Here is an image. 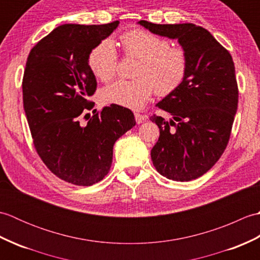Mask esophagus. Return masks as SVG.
Returning a JSON list of instances; mask_svg holds the SVG:
<instances>
[{
    "instance_id": "obj_1",
    "label": "esophagus",
    "mask_w": 260,
    "mask_h": 260,
    "mask_svg": "<svg viewBox=\"0 0 260 260\" xmlns=\"http://www.w3.org/2000/svg\"><path fill=\"white\" fill-rule=\"evenodd\" d=\"M135 119L137 124H141L143 121L147 119V116L144 114H140V113H135Z\"/></svg>"
}]
</instances>
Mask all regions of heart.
I'll return each mask as SVG.
<instances>
[{
    "instance_id": "b5f03b06",
    "label": "heart",
    "mask_w": 260,
    "mask_h": 260,
    "mask_svg": "<svg viewBox=\"0 0 260 260\" xmlns=\"http://www.w3.org/2000/svg\"><path fill=\"white\" fill-rule=\"evenodd\" d=\"M120 42L126 57L137 58L134 80H117L101 91L104 104L140 109L156 91L168 96L183 84L189 71V56L184 48L171 46L161 36L143 29L124 32ZM88 64L102 81L113 79L118 69V53L110 40H103L91 49Z\"/></svg>"
}]
</instances>
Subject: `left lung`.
I'll use <instances>...</instances> for the list:
<instances>
[{
  "mask_svg": "<svg viewBox=\"0 0 260 260\" xmlns=\"http://www.w3.org/2000/svg\"><path fill=\"white\" fill-rule=\"evenodd\" d=\"M139 23L155 35L178 39L189 56L183 84L156 104L173 119L150 117L159 128L151 151L153 164L170 180L198 179L217 163L230 139L239 96L233 57L204 27Z\"/></svg>",
  "mask_w": 260,
  "mask_h": 260,
  "instance_id": "1",
  "label": "left lung"
}]
</instances>
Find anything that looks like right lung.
Here are the masks:
<instances>
[{"mask_svg":"<svg viewBox=\"0 0 260 260\" xmlns=\"http://www.w3.org/2000/svg\"><path fill=\"white\" fill-rule=\"evenodd\" d=\"M118 23L62 24L26 59L22 91L33 145L54 175L75 185L102 181L112 167L115 142L136 124L131 109L116 105L80 123L82 112L92 108L89 97L97 88L88 56Z\"/></svg>","mask_w":260,"mask_h":260,"instance_id":"right-lung-1","label":"right lung"}]
</instances>
